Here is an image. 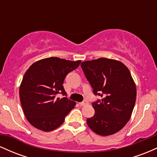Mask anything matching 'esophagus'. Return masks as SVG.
<instances>
[{
  "mask_svg": "<svg viewBox=\"0 0 157 157\" xmlns=\"http://www.w3.org/2000/svg\"><path fill=\"white\" fill-rule=\"evenodd\" d=\"M79 104H80V105H81V106H85V105H86L89 104V102L86 101V100H84V101L79 102Z\"/></svg>",
  "mask_w": 157,
  "mask_h": 157,
  "instance_id": "34e87169",
  "label": "esophagus"
}]
</instances>
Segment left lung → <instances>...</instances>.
<instances>
[{
	"mask_svg": "<svg viewBox=\"0 0 157 157\" xmlns=\"http://www.w3.org/2000/svg\"><path fill=\"white\" fill-rule=\"evenodd\" d=\"M95 95V113L87 119L90 128L100 136L118 132L130 120L136 97V85L128 68L120 61L101 57L80 65Z\"/></svg>",
	"mask_w": 157,
	"mask_h": 157,
	"instance_id": "8db88e82",
	"label": "left lung"
}]
</instances>
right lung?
Here are the masks:
<instances>
[{
	"label": "right lung",
	"instance_id": "add662e5",
	"mask_svg": "<svg viewBox=\"0 0 157 157\" xmlns=\"http://www.w3.org/2000/svg\"><path fill=\"white\" fill-rule=\"evenodd\" d=\"M80 63L52 57L37 61L29 68L19 94L23 113L32 125L47 132L63 123L76 102L67 97L57 98V94L66 95L63 86L65 77Z\"/></svg>",
	"mask_w": 157,
	"mask_h": 157
}]
</instances>
